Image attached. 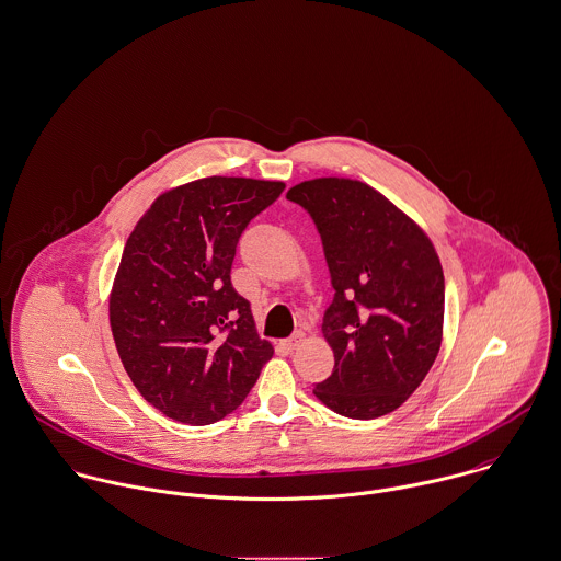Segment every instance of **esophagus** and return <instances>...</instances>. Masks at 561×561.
Masks as SVG:
<instances>
[{
    "label": "esophagus",
    "instance_id": "1",
    "mask_svg": "<svg viewBox=\"0 0 561 561\" xmlns=\"http://www.w3.org/2000/svg\"><path fill=\"white\" fill-rule=\"evenodd\" d=\"M302 340H305V333H302V331H296V333H294L289 340H285V346H287L289 351H294V348H296V346H298Z\"/></svg>",
    "mask_w": 561,
    "mask_h": 561
}]
</instances>
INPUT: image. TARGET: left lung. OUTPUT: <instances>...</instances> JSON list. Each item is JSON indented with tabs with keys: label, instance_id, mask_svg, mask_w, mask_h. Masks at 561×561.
<instances>
[{
	"label": "left lung",
	"instance_id": "obj_1",
	"mask_svg": "<svg viewBox=\"0 0 561 561\" xmlns=\"http://www.w3.org/2000/svg\"><path fill=\"white\" fill-rule=\"evenodd\" d=\"M287 199L311 215L335 289L322 324L335 368L313 393L344 417H380L415 391L442 344L444 272L435 248L359 181H307Z\"/></svg>",
	"mask_w": 561,
	"mask_h": 561
}]
</instances>
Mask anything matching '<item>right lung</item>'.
Returning a JSON list of instances; mask_svg holds the SVG:
<instances>
[{
    "label": "right lung",
    "instance_id": "add662e5",
    "mask_svg": "<svg viewBox=\"0 0 561 561\" xmlns=\"http://www.w3.org/2000/svg\"><path fill=\"white\" fill-rule=\"evenodd\" d=\"M283 188L224 176L172 188L126 241L111 294L115 346L139 393L176 422L232 413L274 355L230 270L241 232Z\"/></svg>",
    "mask_w": 561,
    "mask_h": 561
}]
</instances>
